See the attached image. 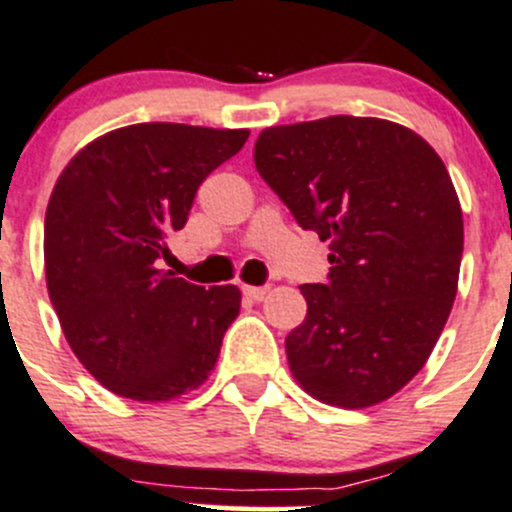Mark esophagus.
<instances>
[{"mask_svg": "<svg viewBox=\"0 0 512 512\" xmlns=\"http://www.w3.org/2000/svg\"><path fill=\"white\" fill-rule=\"evenodd\" d=\"M244 296L251 301H263L268 296V286H244Z\"/></svg>", "mask_w": 512, "mask_h": 512, "instance_id": "esophagus-1", "label": "esophagus"}]
</instances>
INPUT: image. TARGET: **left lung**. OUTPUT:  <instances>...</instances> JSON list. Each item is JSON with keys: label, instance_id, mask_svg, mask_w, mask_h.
Masks as SVG:
<instances>
[{"label": "left lung", "instance_id": "1", "mask_svg": "<svg viewBox=\"0 0 512 512\" xmlns=\"http://www.w3.org/2000/svg\"><path fill=\"white\" fill-rule=\"evenodd\" d=\"M254 161L298 224L331 241V281L301 286L308 313L286 336L293 378L328 406L388 401L426 366L458 293L448 169L423 136L376 116L268 126Z\"/></svg>", "mask_w": 512, "mask_h": 512}]
</instances>
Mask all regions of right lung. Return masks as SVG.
<instances>
[{"mask_svg": "<svg viewBox=\"0 0 512 512\" xmlns=\"http://www.w3.org/2000/svg\"><path fill=\"white\" fill-rule=\"evenodd\" d=\"M249 129L131 124L64 166L44 219L47 291L67 343L104 388L141 403L209 381L241 308L236 286H196L161 268L201 181Z\"/></svg>", "mask_w": 512, "mask_h": 512, "instance_id": "obj_1", "label": "right lung"}]
</instances>
